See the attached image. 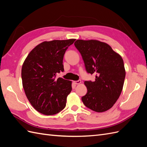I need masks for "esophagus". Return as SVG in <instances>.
Returning <instances> with one entry per match:
<instances>
[{"label":"esophagus","instance_id":"34e87169","mask_svg":"<svg viewBox=\"0 0 147 147\" xmlns=\"http://www.w3.org/2000/svg\"><path fill=\"white\" fill-rule=\"evenodd\" d=\"M74 84H80L81 82V80H78V81H74Z\"/></svg>","mask_w":147,"mask_h":147}]
</instances>
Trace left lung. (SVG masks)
<instances>
[{"label":"left lung","instance_id":"1","mask_svg":"<svg viewBox=\"0 0 147 147\" xmlns=\"http://www.w3.org/2000/svg\"><path fill=\"white\" fill-rule=\"evenodd\" d=\"M74 46L82 56L87 73L96 74L95 81L84 82L88 92L82 97V102L95 112L109 110L122 91L125 70L122 57L108 44L97 40H78Z\"/></svg>","mask_w":147,"mask_h":147}]
</instances>
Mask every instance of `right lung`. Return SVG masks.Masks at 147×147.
I'll return each mask as SVG.
<instances>
[{"instance_id": "1", "label": "right lung", "mask_w": 147, "mask_h": 147, "mask_svg": "<svg viewBox=\"0 0 147 147\" xmlns=\"http://www.w3.org/2000/svg\"><path fill=\"white\" fill-rule=\"evenodd\" d=\"M75 39L44 41L26 58L22 68V80L26 96L32 106L47 115L57 114L66 106L72 90L71 81L56 78L63 72V59Z\"/></svg>"}]
</instances>
